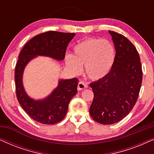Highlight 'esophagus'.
I'll return each instance as SVG.
<instances>
[{
	"mask_svg": "<svg viewBox=\"0 0 154 154\" xmlns=\"http://www.w3.org/2000/svg\"><path fill=\"white\" fill-rule=\"evenodd\" d=\"M88 88V85L84 81H80L78 85V90H82Z\"/></svg>",
	"mask_w": 154,
	"mask_h": 154,
	"instance_id": "obj_1",
	"label": "esophagus"
}]
</instances>
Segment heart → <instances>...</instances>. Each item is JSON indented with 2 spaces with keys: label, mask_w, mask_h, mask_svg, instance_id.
Returning a JSON list of instances; mask_svg holds the SVG:
<instances>
[{
  "label": "heart",
  "mask_w": 154,
  "mask_h": 154,
  "mask_svg": "<svg viewBox=\"0 0 154 154\" xmlns=\"http://www.w3.org/2000/svg\"><path fill=\"white\" fill-rule=\"evenodd\" d=\"M116 49L110 41L90 38L80 42L73 48V54L65 56L66 65L74 74H79L85 66L88 76L92 80L106 76L113 68Z\"/></svg>",
  "instance_id": "obj_1"
}]
</instances>
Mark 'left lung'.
Segmentation results:
<instances>
[{
  "instance_id": "8db88e82",
  "label": "left lung",
  "mask_w": 154,
  "mask_h": 154,
  "mask_svg": "<svg viewBox=\"0 0 154 154\" xmlns=\"http://www.w3.org/2000/svg\"><path fill=\"white\" fill-rule=\"evenodd\" d=\"M116 49V60L109 74L90 84L94 99L90 114L97 123L111 125L119 122L135 104L142 81L140 55L127 38L109 31Z\"/></svg>"
}]
</instances>
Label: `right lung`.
I'll return each mask as SVG.
<instances>
[{
    "mask_svg": "<svg viewBox=\"0 0 154 154\" xmlns=\"http://www.w3.org/2000/svg\"><path fill=\"white\" fill-rule=\"evenodd\" d=\"M75 35L74 33L53 31L41 33L27 42L19 54L14 73L17 97L25 112L38 123L53 125L64 119L69 102L77 93L79 80L76 78L60 79L58 86L50 95L43 100H35L27 95L23 86L22 77L25 66L37 56L63 60L67 46Z\"/></svg>",
    "mask_w": 154,
    "mask_h": 154,
    "instance_id": "right-lung-1",
    "label": "right lung"
}]
</instances>
